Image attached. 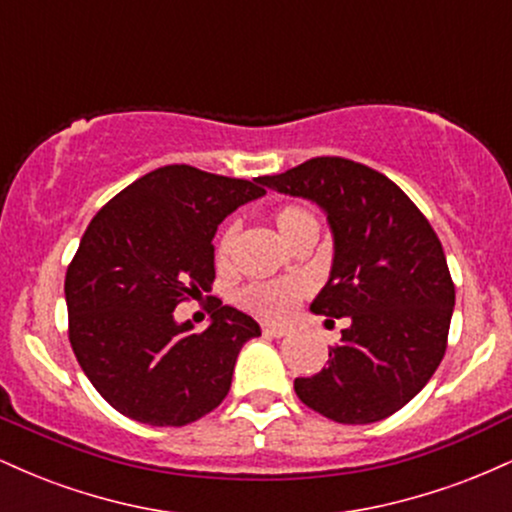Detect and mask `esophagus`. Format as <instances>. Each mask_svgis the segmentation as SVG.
Masks as SVG:
<instances>
[{
    "instance_id": "1",
    "label": "esophagus",
    "mask_w": 512,
    "mask_h": 512,
    "mask_svg": "<svg viewBox=\"0 0 512 512\" xmlns=\"http://www.w3.org/2000/svg\"><path fill=\"white\" fill-rule=\"evenodd\" d=\"M262 334H264V337L279 339V337H286V334H289V327H286V325H269V322H264Z\"/></svg>"
}]
</instances>
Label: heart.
I'll list each match as a JSON object with an SVG mask.
<instances>
[{"instance_id":"obj_1","label":"heart","mask_w":512,"mask_h":512,"mask_svg":"<svg viewBox=\"0 0 512 512\" xmlns=\"http://www.w3.org/2000/svg\"><path fill=\"white\" fill-rule=\"evenodd\" d=\"M274 223L289 243L308 231H317L320 223L313 209L303 207V204H281L274 211ZM240 226L236 221L228 223L216 240V262L226 267L231 262L233 250H236ZM310 293V281L303 276H293V279H274V281H252L238 291V301L243 308L252 310L255 315L267 317V320H284L289 317L296 305Z\"/></svg>"}]
</instances>
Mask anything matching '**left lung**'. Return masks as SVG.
Instances as JSON below:
<instances>
[{"mask_svg": "<svg viewBox=\"0 0 512 512\" xmlns=\"http://www.w3.org/2000/svg\"><path fill=\"white\" fill-rule=\"evenodd\" d=\"M262 185L315 202L334 238L330 281L310 310L349 317L342 344L293 390L337 424H373L424 390L445 356L455 284L431 223L378 170L317 156Z\"/></svg>", "mask_w": 512, "mask_h": 512, "instance_id": "obj_1", "label": "left lung"}]
</instances>
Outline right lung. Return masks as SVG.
Returning <instances> with one entry per match:
<instances>
[{
  "label": "right lung",
  "instance_id": "add662e5",
  "mask_svg": "<svg viewBox=\"0 0 512 512\" xmlns=\"http://www.w3.org/2000/svg\"><path fill=\"white\" fill-rule=\"evenodd\" d=\"M260 178L163 166L134 180L88 223L67 267L69 342L110 407L149 426H187L231 390L243 344L260 325L211 301V325L192 334L173 310L214 284V236Z\"/></svg>",
  "mask_w": 512,
  "mask_h": 512
}]
</instances>
